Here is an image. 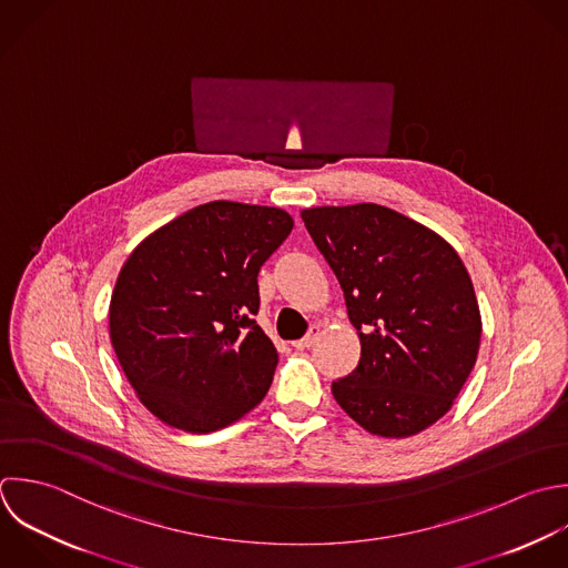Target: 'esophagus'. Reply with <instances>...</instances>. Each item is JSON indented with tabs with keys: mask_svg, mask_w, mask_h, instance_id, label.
<instances>
[{
	"mask_svg": "<svg viewBox=\"0 0 568 568\" xmlns=\"http://www.w3.org/2000/svg\"><path fill=\"white\" fill-rule=\"evenodd\" d=\"M321 336V325H312L310 327V332L301 338V341H294L292 345L296 347V349H307V347H312L314 343H316V338Z\"/></svg>",
	"mask_w": 568,
	"mask_h": 568,
	"instance_id": "34e87169",
	"label": "esophagus"
}]
</instances>
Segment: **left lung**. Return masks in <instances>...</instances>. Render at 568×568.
<instances>
[{
    "label": "left lung",
    "instance_id": "left-lung-1",
    "mask_svg": "<svg viewBox=\"0 0 568 568\" xmlns=\"http://www.w3.org/2000/svg\"><path fill=\"white\" fill-rule=\"evenodd\" d=\"M301 216L361 338L358 367L332 383L336 403L383 438L434 425L467 383L483 334L460 256L436 232L376 203Z\"/></svg>",
    "mask_w": 568,
    "mask_h": 568
}]
</instances>
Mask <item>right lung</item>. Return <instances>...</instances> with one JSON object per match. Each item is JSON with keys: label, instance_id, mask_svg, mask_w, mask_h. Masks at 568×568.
Listing matches in <instances>:
<instances>
[{"label": "right lung", "instance_id": "obj_1", "mask_svg": "<svg viewBox=\"0 0 568 568\" xmlns=\"http://www.w3.org/2000/svg\"><path fill=\"white\" fill-rule=\"evenodd\" d=\"M292 227L281 207L212 201L152 232L123 263L110 341L139 400L165 425L216 432L267 394L278 354L254 321L256 276Z\"/></svg>", "mask_w": 568, "mask_h": 568}]
</instances>
